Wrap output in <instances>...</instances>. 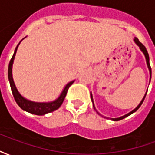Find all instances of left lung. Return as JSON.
Instances as JSON below:
<instances>
[{
  "mask_svg": "<svg viewBox=\"0 0 155 155\" xmlns=\"http://www.w3.org/2000/svg\"><path fill=\"white\" fill-rule=\"evenodd\" d=\"M134 41L135 42V44L140 47V51L143 52V54H144V56H145V60H146V63H147V66H148V69H149V71H150V80H151V67H150V57H149V54H148V51H147L146 48H145V46L143 45L141 42H140V41L138 40V38H136V37H134ZM148 91V90H147ZM146 94H147V91L146 93H145V94H144V96H143V98L142 99V101H140V103L139 104H138V106H137L134 110H133L132 111H130V113H128V114H124V115H123V116H120L119 117V118H110L111 120H114V121H118V120H123V119H124L125 117L129 116V115H130V114H132L133 113H134L135 111L138 110V109L141 106V104H142V103L143 102V100H144V98H145V96H146ZM91 101H92V103H93V107H94V110H96V109H95V107H94V101H93V95H92V94H91ZM96 112H97L98 114H101L99 112H98L97 110H96ZM109 119V118H108Z\"/></svg>",
  "mask_w": 155,
  "mask_h": 155,
  "instance_id": "left-lung-1",
  "label": "left lung"
}]
</instances>
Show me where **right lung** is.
<instances>
[{"mask_svg":"<svg viewBox=\"0 0 155 155\" xmlns=\"http://www.w3.org/2000/svg\"><path fill=\"white\" fill-rule=\"evenodd\" d=\"M21 41H20V43L21 42ZM20 43L15 47L13 56H12V60L10 61L8 66L9 82H10V84H11L12 94H13V96L15 98V102L17 103L20 108L22 109L23 110L29 112L31 114H36V115H44L45 114H48V113H51V112L56 110L57 109L61 107V105L62 104L64 98H65V95L67 94L68 89H69V87L71 86V84L74 83V81L69 82L64 86L63 91H62V92L60 94V96L53 101H50V102H35V101H30V100L25 99V97H23L21 94H20V92H19L17 88L15 86L14 81H13V77H12V65H13L15 55L16 54V51H17V48H18Z\"/></svg>","mask_w":155,"mask_h":155,"instance_id":"1","label":"right lung"}]
</instances>
